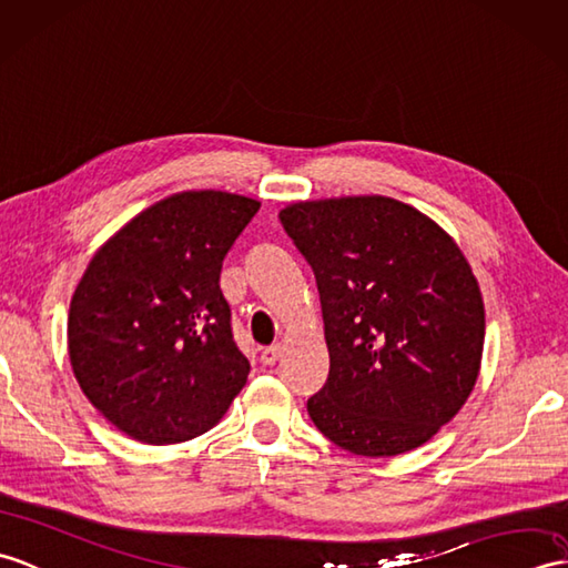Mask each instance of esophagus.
I'll return each instance as SVG.
<instances>
[{
    "label": "esophagus",
    "instance_id": "34e87169",
    "mask_svg": "<svg viewBox=\"0 0 568 568\" xmlns=\"http://www.w3.org/2000/svg\"><path fill=\"white\" fill-rule=\"evenodd\" d=\"M283 351H285L283 344H273V346H268V348H263V351H261V363H263V365H275V361H281Z\"/></svg>",
    "mask_w": 568,
    "mask_h": 568
}]
</instances>
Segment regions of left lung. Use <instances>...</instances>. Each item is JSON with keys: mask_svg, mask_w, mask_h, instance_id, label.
Masks as SVG:
<instances>
[{"mask_svg": "<svg viewBox=\"0 0 568 568\" xmlns=\"http://www.w3.org/2000/svg\"><path fill=\"white\" fill-rule=\"evenodd\" d=\"M281 220L322 297L332 367L307 402L314 426L353 455L416 450L481 371L484 300L463 248L387 195L290 203Z\"/></svg>", "mask_w": 568, "mask_h": 568, "instance_id": "8db88e82", "label": "left lung"}]
</instances>
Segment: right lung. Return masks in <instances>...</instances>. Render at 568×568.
Returning a JSON list of instances; mask_svg holds the SVG:
<instances>
[{
  "label": "right lung",
  "mask_w": 568,
  "mask_h": 568,
  "mask_svg": "<svg viewBox=\"0 0 568 568\" xmlns=\"http://www.w3.org/2000/svg\"><path fill=\"white\" fill-rule=\"evenodd\" d=\"M254 197L181 191L144 207L87 263L68 314L72 373L97 412L148 445L213 428L246 385L220 271Z\"/></svg>",
  "instance_id": "1"
}]
</instances>
